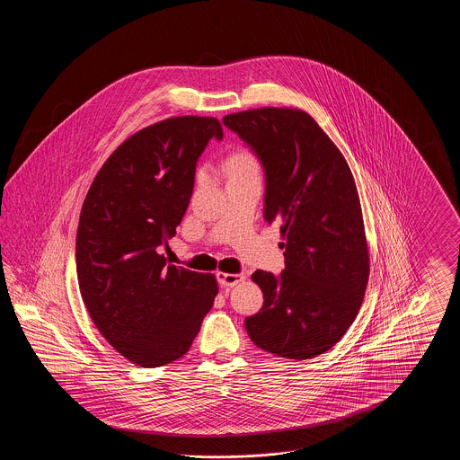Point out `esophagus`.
Segmentation results:
<instances>
[{
  "mask_svg": "<svg viewBox=\"0 0 460 460\" xmlns=\"http://www.w3.org/2000/svg\"><path fill=\"white\" fill-rule=\"evenodd\" d=\"M244 274H229V272H217V281L224 288H233V286L240 285L241 281H244Z\"/></svg>",
  "mask_w": 460,
  "mask_h": 460,
  "instance_id": "34e87169",
  "label": "esophagus"
}]
</instances>
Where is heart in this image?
Instances as JSON below:
<instances>
[{
  "label": "heart",
  "instance_id": "b5f03b06",
  "mask_svg": "<svg viewBox=\"0 0 460 460\" xmlns=\"http://www.w3.org/2000/svg\"><path fill=\"white\" fill-rule=\"evenodd\" d=\"M259 172V160L252 152L241 150L227 160V174H248Z\"/></svg>",
  "mask_w": 460,
  "mask_h": 460
}]
</instances>
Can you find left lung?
I'll use <instances>...</instances> for the list:
<instances>
[{
    "instance_id": "obj_1",
    "label": "left lung",
    "mask_w": 460,
    "mask_h": 460,
    "mask_svg": "<svg viewBox=\"0 0 460 460\" xmlns=\"http://www.w3.org/2000/svg\"><path fill=\"white\" fill-rule=\"evenodd\" d=\"M265 169L267 222H281L285 270H255L263 306L246 317L252 341L306 360L332 349L355 321L369 281V246L355 179L343 154L304 110L229 113Z\"/></svg>"
}]
</instances>
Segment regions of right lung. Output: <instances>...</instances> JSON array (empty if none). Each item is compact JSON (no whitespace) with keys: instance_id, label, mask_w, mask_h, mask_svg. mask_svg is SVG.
<instances>
[{"instance_id":"right-lung-1","label":"right lung","mask_w":460,"mask_h":460,"mask_svg":"<svg viewBox=\"0 0 460 460\" xmlns=\"http://www.w3.org/2000/svg\"><path fill=\"white\" fill-rule=\"evenodd\" d=\"M222 137L214 117H171L134 132L110 155L83 203L75 262L94 326L139 367L190 350L219 293L214 274L167 263L195 186L198 156Z\"/></svg>"}]
</instances>
